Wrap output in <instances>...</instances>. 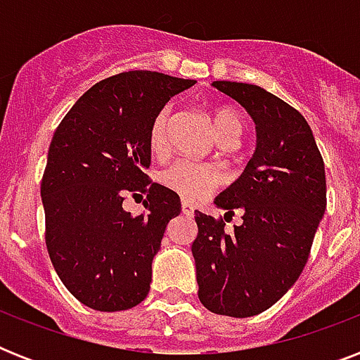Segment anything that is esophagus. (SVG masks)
Segmentation results:
<instances>
[{"label": "esophagus", "instance_id": "esophagus-1", "mask_svg": "<svg viewBox=\"0 0 360 360\" xmlns=\"http://www.w3.org/2000/svg\"><path fill=\"white\" fill-rule=\"evenodd\" d=\"M181 211L185 214H192L194 213V205H192L188 200H183V202H181Z\"/></svg>", "mask_w": 360, "mask_h": 360}]
</instances>
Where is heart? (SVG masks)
I'll return each mask as SVG.
<instances>
[{
    "mask_svg": "<svg viewBox=\"0 0 360 360\" xmlns=\"http://www.w3.org/2000/svg\"><path fill=\"white\" fill-rule=\"evenodd\" d=\"M211 120H213L214 136L219 138L220 143L233 146L245 130V121L240 114L230 106L213 108ZM168 127L169 110H160L149 129V149L155 157H162L168 149ZM158 181L166 188L186 200H200L207 192L213 191L214 186L220 185L222 174L211 164H200L179 158L158 174Z\"/></svg>",
    "mask_w": 360,
    "mask_h": 360,
    "instance_id": "obj_1",
    "label": "heart"
}]
</instances>
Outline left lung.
I'll return each instance as SVG.
<instances>
[{
    "label": "left lung",
    "mask_w": 360,
    "mask_h": 360,
    "mask_svg": "<svg viewBox=\"0 0 360 360\" xmlns=\"http://www.w3.org/2000/svg\"><path fill=\"white\" fill-rule=\"evenodd\" d=\"M213 86L250 114L257 143L239 179L214 200L224 219L240 210L243 224L224 232L222 219L196 211L198 297L211 312L250 318L273 307L307 265L327 207L325 164L293 106L252 84Z\"/></svg>",
    "instance_id": "1"
}]
</instances>
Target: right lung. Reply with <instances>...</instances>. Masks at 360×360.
Returning a JSON list of instances; mask_svg holds the SVG:
<instances>
[{
	"instance_id": "1",
	"label": "right lung",
	"mask_w": 360,
	"mask_h": 360,
	"mask_svg": "<svg viewBox=\"0 0 360 360\" xmlns=\"http://www.w3.org/2000/svg\"><path fill=\"white\" fill-rule=\"evenodd\" d=\"M191 86L153 70L120 72L87 89L53 132L41 183L44 239L65 288L93 310H129L149 293L153 257L181 213L179 196L146 174L149 129ZM143 193V214L124 211V197Z\"/></svg>"
}]
</instances>
